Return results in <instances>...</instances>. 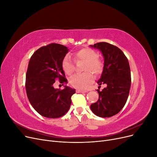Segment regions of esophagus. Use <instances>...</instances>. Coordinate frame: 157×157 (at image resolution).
<instances>
[{
  "label": "esophagus",
  "mask_w": 157,
  "mask_h": 157,
  "mask_svg": "<svg viewBox=\"0 0 157 157\" xmlns=\"http://www.w3.org/2000/svg\"><path fill=\"white\" fill-rule=\"evenodd\" d=\"M77 92H78V93H86V92H87V91H86V90H82L77 89Z\"/></svg>",
  "instance_id": "obj_1"
}]
</instances>
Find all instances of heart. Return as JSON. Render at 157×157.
<instances>
[{"mask_svg": "<svg viewBox=\"0 0 157 157\" xmlns=\"http://www.w3.org/2000/svg\"><path fill=\"white\" fill-rule=\"evenodd\" d=\"M98 52L92 48H84L75 53V59L76 61H83L85 62L84 71L82 74L73 75L69 79V82L73 87L78 89H87L94 80L92 73L96 75H100L103 71V63L98 58ZM64 73L67 75H71L75 71L74 64L68 56H66L61 62Z\"/></svg>", "mask_w": 157, "mask_h": 157, "instance_id": "heart-1", "label": "heart"}]
</instances>
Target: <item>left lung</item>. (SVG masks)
<instances>
[{"mask_svg":"<svg viewBox=\"0 0 157 157\" xmlns=\"http://www.w3.org/2000/svg\"><path fill=\"white\" fill-rule=\"evenodd\" d=\"M90 46L99 49L103 55V71L98 84H107L102 91L97 90L99 99L90 109L98 117H111L121 111L128 99L131 85L129 62L116 46L101 42Z\"/></svg>","mask_w":157,"mask_h":157,"instance_id":"1","label":"left lung"}]
</instances>
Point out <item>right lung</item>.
Returning <instances> with one entry per match:
<instances>
[{
	"label": "right lung",
	"mask_w": 157,
	"mask_h": 157,
	"mask_svg": "<svg viewBox=\"0 0 157 157\" xmlns=\"http://www.w3.org/2000/svg\"><path fill=\"white\" fill-rule=\"evenodd\" d=\"M68 50L62 44L52 43L38 49L30 58L26 73L27 96L33 107L44 117L59 118L70 108L75 90L67 86L63 90L54 88L56 79L62 85L67 83L61 62Z\"/></svg>",
	"instance_id": "obj_1"
}]
</instances>
